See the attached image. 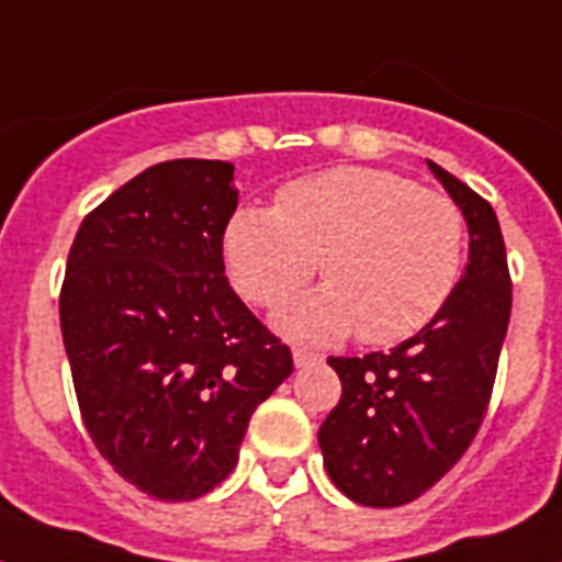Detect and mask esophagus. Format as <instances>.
Returning <instances> with one entry per match:
<instances>
[{"mask_svg":"<svg viewBox=\"0 0 562 562\" xmlns=\"http://www.w3.org/2000/svg\"><path fill=\"white\" fill-rule=\"evenodd\" d=\"M321 361V352H312L306 347H294V364L297 368H308V364H317Z\"/></svg>","mask_w":562,"mask_h":562,"instance_id":"1","label":"esophagus"}]
</instances>
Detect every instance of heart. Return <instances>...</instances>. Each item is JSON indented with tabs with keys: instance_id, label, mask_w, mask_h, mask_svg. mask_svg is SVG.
Masks as SVG:
<instances>
[{
	"instance_id": "heart-1",
	"label": "heart",
	"mask_w": 562,
	"mask_h": 562,
	"mask_svg": "<svg viewBox=\"0 0 562 562\" xmlns=\"http://www.w3.org/2000/svg\"><path fill=\"white\" fill-rule=\"evenodd\" d=\"M467 224L452 198L396 171L341 169L300 178L277 210L245 206L224 229L233 285L256 306L289 303L317 271L326 285L277 326L303 341H405L426 329L461 280Z\"/></svg>"
}]
</instances>
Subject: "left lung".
I'll return each mask as SVG.
<instances>
[{"mask_svg":"<svg viewBox=\"0 0 562 562\" xmlns=\"http://www.w3.org/2000/svg\"><path fill=\"white\" fill-rule=\"evenodd\" d=\"M470 229V262L440 315L391 352L329 359L341 400L317 431L344 496L400 507L435 487L487 414L510 321V273L493 206L426 160Z\"/></svg>","mask_w":562,"mask_h":562,"instance_id":"1","label":"left lung"}]
</instances>
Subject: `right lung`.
Masks as SVG:
<instances>
[{
	"instance_id": "right-lung-1",
	"label": "right lung",
	"mask_w": 562,
	"mask_h": 562,
	"mask_svg": "<svg viewBox=\"0 0 562 562\" xmlns=\"http://www.w3.org/2000/svg\"><path fill=\"white\" fill-rule=\"evenodd\" d=\"M233 162H157L83 218L60 333L92 443L160 502L227 479L247 423L294 370L224 277Z\"/></svg>"
}]
</instances>
